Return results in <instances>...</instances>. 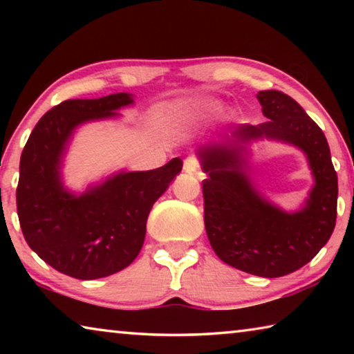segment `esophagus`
<instances>
[{"instance_id":"obj_1","label":"esophagus","mask_w":354,"mask_h":354,"mask_svg":"<svg viewBox=\"0 0 354 354\" xmlns=\"http://www.w3.org/2000/svg\"><path fill=\"white\" fill-rule=\"evenodd\" d=\"M198 170H200V162H198V159L194 158V156H190V158L184 160V171L185 173L194 175V173H196Z\"/></svg>"}]
</instances>
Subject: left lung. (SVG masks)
I'll list each match as a JSON object with an SVG mask.
<instances>
[{
  "mask_svg": "<svg viewBox=\"0 0 354 354\" xmlns=\"http://www.w3.org/2000/svg\"><path fill=\"white\" fill-rule=\"evenodd\" d=\"M257 100L267 122L239 124L232 139L267 137L299 148L309 160L314 187L301 211L284 212L251 184L243 147L206 145L198 149L207 175L203 181L205 226L215 254L227 266L278 278L306 266L331 237L337 215V173L325 134L295 100L278 91H262Z\"/></svg>",
  "mask_w": 354,
  "mask_h": 354,
  "instance_id": "left-lung-1",
  "label": "left lung"
}]
</instances>
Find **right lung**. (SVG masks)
Returning <instances> with one entry per match:
<instances>
[{
    "label": "right lung",
    "mask_w": 354,
    "mask_h": 354,
    "mask_svg": "<svg viewBox=\"0 0 354 354\" xmlns=\"http://www.w3.org/2000/svg\"><path fill=\"white\" fill-rule=\"evenodd\" d=\"M133 95L67 100L48 111L23 148L17 212L31 250L57 272L77 279L117 273L133 262L145 241L153 205L179 171L183 160L148 171H122L82 195L64 189L61 164L76 127L117 117Z\"/></svg>",
    "instance_id": "right-lung-1"
}]
</instances>
